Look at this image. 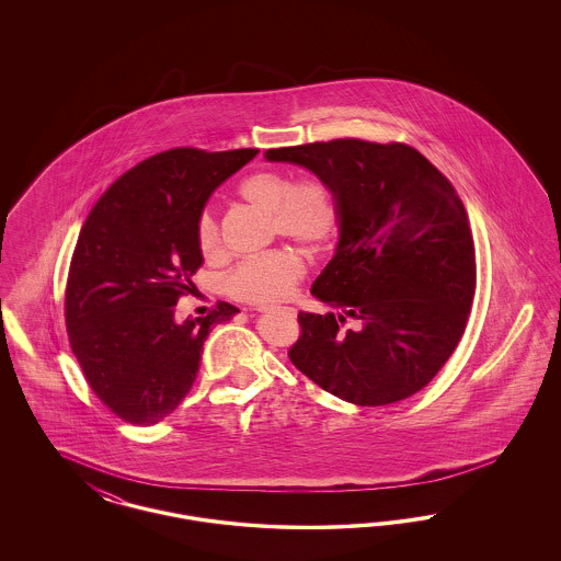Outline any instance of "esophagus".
<instances>
[{"mask_svg":"<svg viewBox=\"0 0 561 561\" xmlns=\"http://www.w3.org/2000/svg\"><path fill=\"white\" fill-rule=\"evenodd\" d=\"M259 311H263V313H271L273 309H271V307H259ZM284 311H286V313H290V316H294V309H290V307H284Z\"/></svg>","mask_w":561,"mask_h":561,"instance_id":"obj_1","label":"esophagus"}]
</instances>
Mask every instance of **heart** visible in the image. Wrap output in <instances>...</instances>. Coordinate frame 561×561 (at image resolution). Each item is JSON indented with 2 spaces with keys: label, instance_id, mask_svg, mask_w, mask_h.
Segmentation results:
<instances>
[{
  "label": "heart",
  "instance_id": "heart-1",
  "mask_svg": "<svg viewBox=\"0 0 561 561\" xmlns=\"http://www.w3.org/2000/svg\"><path fill=\"white\" fill-rule=\"evenodd\" d=\"M240 195L259 210L271 214L273 233L293 241L305 252H320L339 225V199L320 176L294 181L282 170H259L241 181ZM195 243L206 259L222 254L220 227L210 208L195 218ZM305 265L293 250H271L243 259L225 277L227 293L256 305H273L293 294Z\"/></svg>",
  "mask_w": 561,
  "mask_h": 561
}]
</instances>
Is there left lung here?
Segmentation results:
<instances>
[{"label": "left lung", "mask_w": 561, "mask_h": 561, "mask_svg": "<svg viewBox=\"0 0 561 561\" xmlns=\"http://www.w3.org/2000/svg\"><path fill=\"white\" fill-rule=\"evenodd\" d=\"M334 188L341 240L298 313L288 357L323 391L387 405L427 387L458 345L476 294V248L453 183L403 142L336 138L265 151ZM355 320V327H347Z\"/></svg>", "instance_id": "left-lung-1"}]
</instances>
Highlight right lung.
<instances>
[{"mask_svg": "<svg viewBox=\"0 0 561 561\" xmlns=\"http://www.w3.org/2000/svg\"><path fill=\"white\" fill-rule=\"evenodd\" d=\"M259 151L179 147L136 163L101 195L73 250L65 321L90 389L122 421L149 427L187 396L214 323L240 309L176 323L204 256L195 218L214 188Z\"/></svg>", "mask_w": 561, "mask_h": 561, "instance_id": "add662e5", "label": "right lung"}]
</instances>
